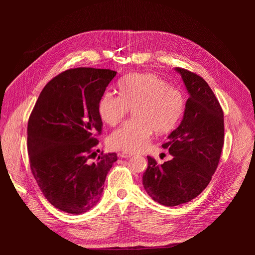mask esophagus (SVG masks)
<instances>
[{"mask_svg": "<svg viewBox=\"0 0 255 255\" xmlns=\"http://www.w3.org/2000/svg\"><path fill=\"white\" fill-rule=\"evenodd\" d=\"M119 156L120 157H123V158H130L133 156L132 153H128V152H122V153H119Z\"/></svg>", "mask_w": 255, "mask_h": 255, "instance_id": "esophagus-1", "label": "esophagus"}]
</instances>
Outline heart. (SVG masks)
<instances>
[{"instance_id": "1", "label": "heart", "mask_w": 255, "mask_h": 255, "mask_svg": "<svg viewBox=\"0 0 255 255\" xmlns=\"http://www.w3.org/2000/svg\"><path fill=\"white\" fill-rule=\"evenodd\" d=\"M120 94L107 91L100 98L98 113L110 126L120 123L133 107V119L109 136L114 150L128 153L144 151L152 133H167L179 123L185 111V95L179 88L155 74H131L119 83Z\"/></svg>"}]
</instances>
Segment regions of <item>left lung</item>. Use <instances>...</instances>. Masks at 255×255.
Returning a JSON list of instances; mask_svg holds the SVG:
<instances>
[{"instance_id":"obj_1","label":"left lung","mask_w":255,"mask_h":255,"mask_svg":"<svg viewBox=\"0 0 255 255\" xmlns=\"http://www.w3.org/2000/svg\"><path fill=\"white\" fill-rule=\"evenodd\" d=\"M190 94L184 118L162 144L172 158L162 164L147 156L144 190L160 205L173 207L198 197L209 185L224 144V114L213 91L200 76L175 67Z\"/></svg>"}]
</instances>
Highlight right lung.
Instances as JSON below:
<instances>
[{
  "label": "right lung",
  "instance_id": "right-lung-1",
  "mask_svg": "<svg viewBox=\"0 0 255 255\" xmlns=\"http://www.w3.org/2000/svg\"><path fill=\"white\" fill-rule=\"evenodd\" d=\"M116 74L92 67L67 69L44 87L29 117L31 171L47 201L63 212L80 215L94 208L117 160L115 152H102L92 160L103 126L98 104Z\"/></svg>",
  "mask_w": 255,
  "mask_h": 255
}]
</instances>
